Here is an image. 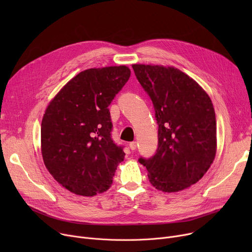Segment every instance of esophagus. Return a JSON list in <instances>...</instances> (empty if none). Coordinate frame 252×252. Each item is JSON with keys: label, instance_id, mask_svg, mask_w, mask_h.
Instances as JSON below:
<instances>
[{"label": "esophagus", "instance_id": "34e87169", "mask_svg": "<svg viewBox=\"0 0 252 252\" xmlns=\"http://www.w3.org/2000/svg\"><path fill=\"white\" fill-rule=\"evenodd\" d=\"M129 148H130V150H136L137 149V142H131V143H129Z\"/></svg>", "mask_w": 252, "mask_h": 252}]
</instances>
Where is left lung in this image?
Returning a JSON list of instances; mask_svg holds the SVG:
<instances>
[{
    "instance_id": "obj_1",
    "label": "left lung",
    "mask_w": 252,
    "mask_h": 252,
    "mask_svg": "<svg viewBox=\"0 0 252 252\" xmlns=\"http://www.w3.org/2000/svg\"><path fill=\"white\" fill-rule=\"evenodd\" d=\"M149 95L158 125V148L139 161L153 187L175 193L204 175L217 153V122L213 102L201 86L174 66L133 64Z\"/></svg>"
}]
</instances>
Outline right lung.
<instances>
[{
    "instance_id": "obj_1",
    "label": "right lung",
    "mask_w": 252,
    "mask_h": 252,
    "mask_svg": "<svg viewBox=\"0 0 252 252\" xmlns=\"http://www.w3.org/2000/svg\"><path fill=\"white\" fill-rule=\"evenodd\" d=\"M130 76L126 65L90 68L72 77L48 104L41 151L49 173L71 193L107 191L125 152L111 139L108 106Z\"/></svg>"
}]
</instances>
